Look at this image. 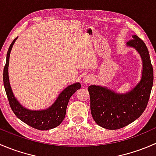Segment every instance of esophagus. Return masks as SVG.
<instances>
[{"instance_id": "1", "label": "esophagus", "mask_w": 156, "mask_h": 156, "mask_svg": "<svg viewBox=\"0 0 156 156\" xmlns=\"http://www.w3.org/2000/svg\"><path fill=\"white\" fill-rule=\"evenodd\" d=\"M91 81H92V77H91L90 75H87V76L84 77V79H83V81H84V84H89Z\"/></svg>"}]
</instances>
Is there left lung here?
I'll use <instances>...</instances> for the list:
<instances>
[{"instance_id":"1","label":"left lung","mask_w":156,"mask_h":156,"mask_svg":"<svg viewBox=\"0 0 156 156\" xmlns=\"http://www.w3.org/2000/svg\"><path fill=\"white\" fill-rule=\"evenodd\" d=\"M127 42L139 52L143 60L141 81L126 94H118L107 88L96 85L87 88L90 98V111L96 123L108 130H117L137 119L147 106L153 84V68L149 50L138 36Z\"/></svg>"}]
</instances>
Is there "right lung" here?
Here are the masks:
<instances>
[{"label": "right lung", "instance_id": "1", "mask_svg": "<svg viewBox=\"0 0 156 156\" xmlns=\"http://www.w3.org/2000/svg\"><path fill=\"white\" fill-rule=\"evenodd\" d=\"M16 40V38L14 39L13 41L11 43L7 51V62L4 69V77H3L4 88H5L6 94H7L11 109L12 110L14 114L16 115L18 119L37 130H47L59 126L65 118L69 99L77 90L81 88V84L79 83H75L67 87L59 94V97L53 103V105H52V106H50L48 109L41 110V111H31V110L23 107L16 100L12 94L8 77L10 53Z\"/></svg>", "mask_w": 156, "mask_h": 156}]
</instances>
